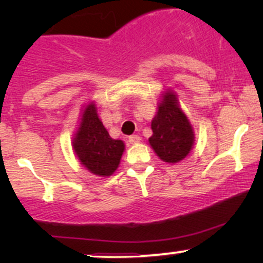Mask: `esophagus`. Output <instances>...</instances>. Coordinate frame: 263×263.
Wrapping results in <instances>:
<instances>
[{"label":"esophagus","mask_w":263,"mask_h":263,"mask_svg":"<svg viewBox=\"0 0 263 263\" xmlns=\"http://www.w3.org/2000/svg\"><path fill=\"white\" fill-rule=\"evenodd\" d=\"M128 140H129V142H131L132 144H134V143H138V142L141 141V138H140V136H137V135H132V136H129Z\"/></svg>","instance_id":"34e87169"}]
</instances>
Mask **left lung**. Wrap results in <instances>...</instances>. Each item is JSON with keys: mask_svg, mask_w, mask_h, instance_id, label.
<instances>
[{"mask_svg": "<svg viewBox=\"0 0 263 263\" xmlns=\"http://www.w3.org/2000/svg\"><path fill=\"white\" fill-rule=\"evenodd\" d=\"M149 144L157 156L168 163H177L188 156L194 142L192 125L185 114L178 107L177 98L167 92L152 120Z\"/></svg>", "mask_w": 263, "mask_h": 263, "instance_id": "8db88e82", "label": "left lung"}]
</instances>
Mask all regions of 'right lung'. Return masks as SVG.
Listing matches in <instances>:
<instances>
[{"mask_svg":"<svg viewBox=\"0 0 263 263\" xmlns=\"http://www.w3.org/2000/svg\"><path fill=\"white\" fill-rule=\"evenodd\" d=\"M73 144L81 164L100 177L111 176L117 170L125 149L121 140L110 137L93 104L87 105L84 110Z\"/></svg>","mask_w":263,"mask_h":263,"instance_id":"obj_1","label":"right lung"}]
</instances>
